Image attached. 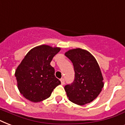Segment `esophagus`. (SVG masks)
Wrapping results in <instances>:
<instances>
[{
    "mask_svg": "<svg viewBox=\"0 0 125 125\" xmlns=\"http://www.w3.org/2000/svg\"><path fill=\"white\" fill-rule=\"evenodd\" d=\"M60 81H61V83H62V85H64L65 84L64 78H61Z\"/></svg>",
    "mask_w": 125,
    "mask_h": 125,
    "instance_id": "34e87169",
    "label": "esophagus"
}]
</instances>
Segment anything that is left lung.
<instances>
[{
	"label": "left lung",
	"mask_w": 125,
	"mask_h": 125,
	"mask_svg": "<svg viewBox=\"0 0 125 125\" xmlns=\"http://www.w3.org/2000/svg\"><path fill=\"white\" fill-rule=\"evenodd\" d=\"M65 55L73 63L74 80L64 87L69 101L78 105L89 103L98 97L104 87L103 77L96 59L87 51L69 50Z\"/></svg>",
	"instance_id": "left-lung-1"
}]
</instances>
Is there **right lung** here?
Returning a JSON list of instances; mask_svg holds the SVG:
<instances>
[{"instance_id":"add662e5","label":"right lung","mask_w":125,"mask_h":125,"mask_svg":"<svg viewBox=\"0 0 125 125\" xmlns=\"http://www.w3.org/2000/svg\"><path fill=\"white\" fill-rule=\"evenodd\" d=\"M60 49L42 45L26 54L15 73L18 89L24 98L34 103L42 101L61 84L55 76L54 69L50 65Z\"/></svg>"}]
</instances>
